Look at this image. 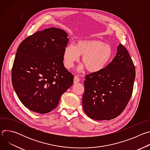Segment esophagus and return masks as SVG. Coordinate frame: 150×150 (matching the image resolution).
Returning <instances> with one entry per match:
<instances>
[{
  "label": "esophagus",
  "mask_w": 150,
  "mask_h": 150,
  "mask_svg": "<svg viewBox=\"0 0 150 150\" xmlns=\"http://www.w3.org/2000/svg\"><path fill=\"white\" fill-rule=\"evenodd\" d=\"M79 81H80V80H79V78L78 76H75L74 77V83H76L79 82Z\"/></svg>",
  "instance_id": "34e87169"
}]
</instances>
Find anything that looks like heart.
<instances>
[{
  "label": "heart",
  "instance_id": "heart-1",
  "mask_svg": "<svg viewBox=\"0 0 150 150\" xmlns=\"http://www.w3.org/2000/svg\"><path fill=\"white\" fill-rule=\"evenodd\" d=\"M79 56H82V62L92 73H97L104 69L111 60L113 50L104 42L97 40H85L77 41L75 46L69 45L64 49L63 59L65 67L67 69L72 68L74 63L78 61Z\"/></svg>",
  "mask_w": 150,
  "mask_h": 150
}]
</instances>
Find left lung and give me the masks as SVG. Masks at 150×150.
<instances>
[{
	"label": "left lung",
	"mask_w": 150,
	"mask_h": 150,
	"mask_svg": "<svg viewBox=\"0 0 150 150\" xmlns=\"http://www.w3.org/2000/svg\"><path fill=\"white\" fill-rule=\"evenodd\" d=\"M135 68L129 52L122 45L104 69L85 75L82 96L83 111L97 120H108L120 115L133 92Z\"/></svg>",
	"instance_id": "obj_1"
}]
</instances>
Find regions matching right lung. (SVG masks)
<instances>
[{"label": "right lung", "mask_w": 150, "mask_h": 150, "mask_svg": "<svg viewBox=\"0 0 150 150\" xmlns=\"http://www.w3.org/2000/svg\"><path fill=\"white\" fill-rule=\"evenodd\" d=\"M68 36L63 30L52 27L28 36L18 47L12 85L21 102L33 112L45 114L54 109L73 84L74 75L63 65Z\"/></svg>", "instance_id": "add662e5"}]
</instances>
